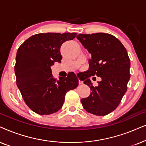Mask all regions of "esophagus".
Segmentation results:
<instances>
[{
  "instance_id": "1",
  "label": "esophagus",
  "mask_w": 146,
  "mask_h": 146,
  "mask_svg": "<svg viewBox=\"0 0 146 146\" xmlns=\"http://www.w3.org/2000/svg\"><path fill=\"white\" fill-rule=\"evenodd\" d=\"M83 83V81H81V80H79V85H82Z\"/></svg>"
}]
</instances>
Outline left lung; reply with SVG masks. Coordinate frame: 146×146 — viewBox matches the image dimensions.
I'll return each instance as SVG.
<instances>
[{
	"label": "left lung",
	"instance_id": "obj_1",
	"mask_svg": "<svg viewBox=\"0 0 146 146\" xmlns=\"http://www.w3.org/2000/svg\"><path fill=\"white\" fill-rule=\"evenodd\" d=\"M91 55L84 83L91 94L81 102L87 112L104 116L117 108L127 91L130 78V61L123 44L108 33L79 34L77 36ZM97 75L102 78L98 86L93 87L88 77Z\"/></svg>",
	"mask_w": 146,
	"mask_h": 146
}]
</instances>
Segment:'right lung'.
Instances as JSON below:
<instances>
[{
    "mask_svg": "<svg viewBox=\"0 0 146 146\" xmlns=\"http://www.w3.org/2000/svg\"><path fill=\"white\" fill-rule=\"evenodd\" d=\"M76 33H47L34 35L19 46L15 73L17 85L27 106L39 115H50L63 106L67 91L78 86L74 73L56 80L50 67L61 63L60 48L73 40Z\"/></svg>",
    "mask_w": 146,
    "mask_h": 146,
    "instance_id": "obj_1",
    "label": "right lung"
}]
</instances>
